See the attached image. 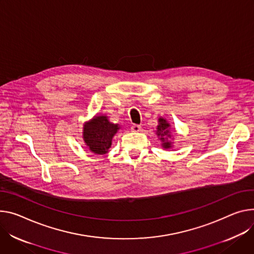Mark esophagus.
Returning a JSON list of instances; mask_svg holds the SVG:
<instances>
[{"mask_svg": "<svg viewBox=\"0 0 254 254\" xmlns=\"http://www.w3.org/2000/svg\"><path fill=\"white\" fill-rule=\"evenodd\" d=\"M141 128H142V127L139 126V125H132L131 127H130L132 132H139L141 130Z\"/></svg>", "mask_w": 254, "mask_h": 254, "instance_id": "esophagus-1", "label": "esophagus"}]
</instances>
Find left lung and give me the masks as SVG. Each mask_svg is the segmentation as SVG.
<instances>
[{"mask_svg": "<svg viewBox=\"0 0 254 254\" xmlns=\"http://www.w3.org/2000/svg\"><path fill=\"white\" fill-rule=\"evenodd\" d=\"M156 134L158 140L161 141V147L163 149H170L173 147V135L171 132V125L164 118L158 119V126L156 127Z\"/></svg>", "mask_w": 254, "mask_h": 254, "instance_id": "8db88e82", "label": "left lung"}]
</instances>
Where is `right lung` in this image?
<instances>
[{
    "label": "right lung",
    "instance_id": "obj_1",
    "mask_svg": "<svg viewBox=\"0 0 254 254\" xmlns=\"http://www.w3.org/2000/svg\"><path fill=\"white\" fill-rule=\"evenodd\" d=\"M121 129V126L109 122L105 114H96L83 125L82 137L85 145L95 155L108 153L113 136Z\"/></svg>",
    "mask_w": 254,
    "mask_h": 254
}]
</instances>
